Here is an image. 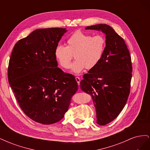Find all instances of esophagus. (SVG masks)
<instances>
[{
    "label": "esophagus",
    "mask_w": 150,
    "mask_h": 150,
    "mask_svg": "<svg viewBox=\"0 0 150 150\" xmlns=\"http://www.w3.org/2000/svg\"><path fill=\"white\" fill-rule=\"evenodd\" d=\"M76 81H77V83H78V84H79L80 81H81V78H79V77H76Z\"/></svg>",
    "instance_id": "34e87169"
}]
</instances>
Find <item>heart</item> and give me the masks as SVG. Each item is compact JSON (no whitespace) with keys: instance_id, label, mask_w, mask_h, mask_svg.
<instances>
[{"instance_id":"1","label":"heart","mask_w":150,"mask_h":150,"mask_svg":"<svg viewBox=\"0 0 150 150\" xmlns=\"http://www.w3.org/2000/svg\"><path fill=\"white\" fill-rule=\"evenodd\" d=\"M67 46L59 45L54 51L57 61L62 67L68 69L75 55L76 61L71 65V71L79 74L84 68L91 69L100 62L105 51L106 38L102 35L91 34L78 30L67 40Z\"/></svg>"}]
</instances>
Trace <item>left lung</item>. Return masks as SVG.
<instances>
[{"label": "left lung", "mask_w": 150, "mask_h": 150, "mask_svg": "<svg viewBox=\"0 0 150 150\" xmlns=\"http://www.w3.org/2000/svg\"><path fill=\"white\" fill-rule=\"evenodd\" d=\"M86 29L101 30L106 46L98 64L83 76L81 89L92 97L97 123L106 125L120 115L128 100L132 78L129 51L124 39L106 24L88 26Z\"/></svg>", "instance_id": "obj_1"}]
</instances>
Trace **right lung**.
<instances>
[{
	"instance_id": "right-lung-1",
	"label": "right lung",
	"mask_w": 150,
	"mask_h": 150,
	"mask_svg": "<svg viewBox=\"0 0 150 150\" xmlns=\"http://www.w3.org/2000/svg\"><path fill=\"white\" fill-rule=\"evenodd\" d=\"M65 28L39 29L13 48L8 80L21 110L44 125L59 121L78 89L75 77L57 67L54 54Z\"/></svg>"
}]
</instances>
